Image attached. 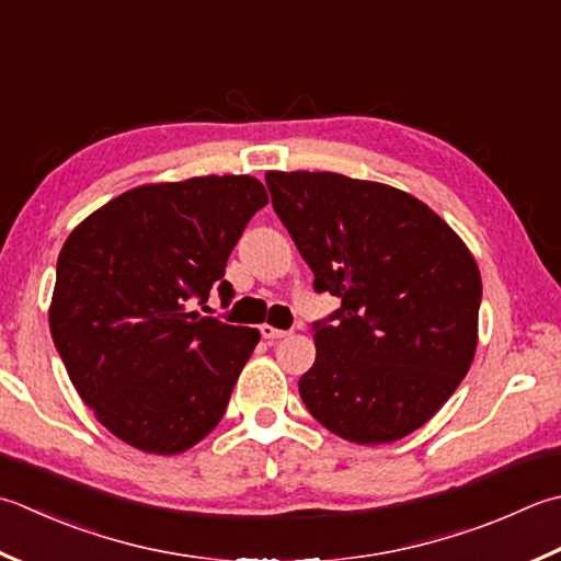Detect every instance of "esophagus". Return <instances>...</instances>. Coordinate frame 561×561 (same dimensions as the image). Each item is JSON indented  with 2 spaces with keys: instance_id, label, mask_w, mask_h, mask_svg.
<instances>
[{
  "instance_id": "1",
  "label": "esophagus",
  "mask_w": 561,
  "mask_h": 561,
  "mask_svg": "<svg viewBox=\"0 0 561 561\" xmlns=\"http://www.w3.org/2000/svg\"><path fill=\"white\" fill-rule=\"evenodd\" d=\"M260 335L265 340H282L289 335V331H282V328H274V325L265 323V325H260Z\"/></svg>"
}]
</instances>
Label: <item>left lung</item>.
<instances>
[{
	"label": "left lung",
	"instance_id": "8db88e82",
	"mask_svg": "<svg viewBox=\"0 0 561 561\" xmlns=\"http://www.w3.org/2000/svg\"><path fill=\"white\" fill-rule=\"evenodd\" d=\"M267 190L316 294L306 409L359 445L401 440L453 397L477 353L481 277L440 216L387 184L335 172H267Z\"/></svg>",
	"mask_w": 561,
	"mask_h": 561
}]
</instances>
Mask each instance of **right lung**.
Segmentation results:
<instances>
[{"label": "right lung", "mask_w": 561, "mask_h": 561, "mask_svg": "<svg viewBox=\"0 0 561 561\" xmlns=\"http://www.w3.org/2000/svg\"><path fill=\"white\" fill-rule=\"evenodd\" d=\"M267 192L248 174L146 184L65 240L50 304L53 343L108 433L178 455L224 419L255 328L192 311L233 299L226 262Z\"/></svg>", "instance_id": "obj_1"}]
</instances>
